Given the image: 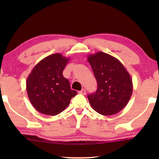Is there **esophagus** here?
Segmentation results:
<instances>
[{
	"mask_svg": "<svg viewBox=\"0 0 159 159\" xmlns=\"http://www.w3.org/2000/svg\"><path fill=\"white\" fill-rule=\"evenodd\" d=\"M79 93L82 95H86V90H84V89H82L81 90L79 91Z\"/></svg>",
	"mask_w": 159,
	"mask_h": 159,
	"instance_id": "1",
	"label": "esophagus"
}]
</instances>
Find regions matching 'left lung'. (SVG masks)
<instances>
[{
  "label": "left lung",
  "instance_id": "8db88e82",
  "mask_svg": "<svg viewBox=\"0 0 159 159\" xmlns=\"http://www.w3.org/2000/svg\"><path fill=\"white\" fill-rule=\"evenodd\" d=\"M96 79V92L88 98L92 108L103 116L116 114L127 106L132 94V81L124 65L114 56L98 51L88 56Z\"/></svg>",
  "mask_w": 159,
  "mask_h": 159
}]
</instances>
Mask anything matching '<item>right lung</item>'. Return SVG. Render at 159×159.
Here are the masks:
<instances>
[{"mask_svg": "<svg viewBox=\"0 0 159 159\" xmlns=\"http://www.w3.org/2000/svg\"><path fill=\"white\" fill-rule=\"evenodd\" d=\"M69 58L61 53L45 57L37 64L28 76L26 87L32 105L41 114L56 116L70 103L77 91L71 89L63 71Z\"/></svg>", "mask_w": 159, "mask_h": 159, "instance_id": "1", "label": "right lung"}]
</instances>
